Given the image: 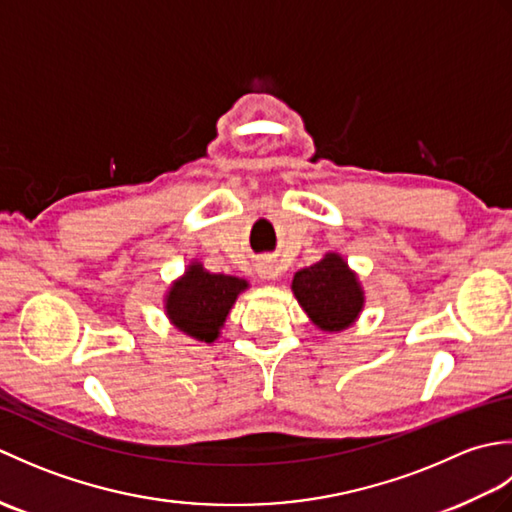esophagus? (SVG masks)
Listing matches in <instances>:
<instances>
[{"instance_id":"obj_1","label":"esophagus","mask_w":512,"mask_h":512,"mask_svg":"<svg viewBox=\"0 0 512 512\" xmlns=\"http://www.w3.org/2000/svg\"><path fill=\"white\" fill-rule=\"evenodd\" d=\"M257 273H259V277H262V279H270V277H273V266L259 264L257 266Z\"/></svg>"}]
</instances>
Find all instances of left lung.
Returning a JSON list of instances; mask_svg holds the SVG:
<instances>
[{
  "label": "left lung",
  "mask_w": 512,
  "mask_h": 512,
  "mask_svg": "<svg viewBox=\"0 0 512 512\" xmlns=\"http://www.w3.org/2000/svg\"><path fill=\"white\" fill-rule=\"evenodd\" d=\"M292 295L323 332L350 328L365 303L361 281L339 253H328L321 262L295 273Z\"/></svg>",
  "instance_id": "8db88e82"
}]
</instances>
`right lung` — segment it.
Here are the masks:
<instances>
[{
    "label": "right lung",
    "mask_w": 512,
    "mask_h": 512,
    "mask_svg": "<svg viewBox=\"0 0 512 512\" xmlns=\"http://www.w3.org/2000/svg\"><path fill=\"white\" fill-rule=\"evenodd\" d=\"M246 288V279L209 273L200 262H193L167 292V317L180 332L213 343L235 299Z\"/></svg>",
    "instance_id": "obj_1"
}]
</instances>
